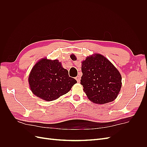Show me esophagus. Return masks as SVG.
I'll return each mask as SVG.
<instances>
[{"label":"esophagus","instance_id":"34e87169","mask_svg":"<svg viewBox=\"0 0 147 147\" xmlns=\"http://www.w3.org/2000/svg\"><path fill=\"white\" fill-rule=\"evenodd\" d=\"M75 79H76L77 80V82H80V76H77L76 78H75Z\"/></svg>","mask_w":147,"mask_h":147}]
</instances>
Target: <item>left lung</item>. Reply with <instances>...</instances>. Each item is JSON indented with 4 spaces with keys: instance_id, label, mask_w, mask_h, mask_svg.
Instances as JSON below:
<instances>
[{
    "instance_id": "1",
    "label": "left lung",
    "mask_w": 147,
    "mask_h": 147,
    "mask_svg": "<svg viewBox=\"0 0 147 147\" xmlns=\"http://www.w3.org/2000/svg\"><path fill=\"white\" fill-rule=\"evenodd\" d=\"M76 60L74 55L70 56ZM81 84L88 99L95 104L113 101L121 88V76L117 69L99 54L87 57L82 62Z\"/></svg>"
}]
</instances>
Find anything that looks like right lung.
<instances>
[{
    "label": "right lung",
    "instance_id": "right-lung-1",
    "mask_svg": "<svg viewBox=\"0 0 147 147\" xmlns=\"http://www.w3.org/2000/svg\"><path fill=\"white\" fill-rule=\"evenodd\" d=\"M28 80L33 94L47 101L54 100L67 93L77 82L69 76L68 70L58 60L46 58L35 64Z\"/></svg>",
    "mask_w": 147,
    "mask_h": 147
}]
</instances>
